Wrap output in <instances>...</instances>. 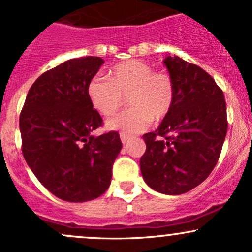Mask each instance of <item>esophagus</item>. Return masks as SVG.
<instances>
[{
  "label": "esophagus",
  "instance_id": "1",
  "mask_svg": "<svg viewBox=\"0 0 252 252\" xmlns=\"http://www.w3.org/2000/svg\"><path fill=\"white\" fill-rule=\"evenodd\" d=\"M120 136H121V140L123 143H126L129 140H130V135L126 134V132H121Z\"/></svg>",
  "mask_w": 252,
  "mask_h": 252
}]
</instances>
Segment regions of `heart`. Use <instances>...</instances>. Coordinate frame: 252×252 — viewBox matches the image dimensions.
Wrapping results in <instances>:
<instances>
[{
  "instance_id": "obj_1",
  "label": "heart",
  "mask_w": 252,
  "mask_h": 252,
  "mask_svg": "<svg viewBox=\"0 0 252 252\" xmlns=\"http://www.w3.org/2000/svg\"><path fill=\"white\" fill-rule=\"evenodd\" d=\"M87 93L93 107L104 116L115 115L128 96L130 109L107 121L112 130L140 132L152 120L161 121L171 112L176 99L172 76L164 70H154L148 63L129 60L110 69L109 79L94 76Z\"/></svg>"
}]
</instances>
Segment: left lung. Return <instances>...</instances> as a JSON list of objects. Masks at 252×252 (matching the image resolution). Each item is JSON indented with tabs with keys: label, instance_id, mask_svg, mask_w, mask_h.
Wrapping results in <instances>:
<instances>
[{
	"label": "left lung",
	"instance_id": "1",
	"mask_svg": "<svg viewBox=\"0 0 252 252\" xmlns=\"http://www.w3.org/2000/svg\"><path fill=\"white\" fill-rule=\"evenodd\" d=\"M164 64L175 82V104L156 131L143 135L140 168L152 189L181 195L202 183L219 160L228 126L226 101L198 65L178 56H167Z\"/></svg>",
	"mask_w": 252,
	"mask_h": 252
}]
</instances>
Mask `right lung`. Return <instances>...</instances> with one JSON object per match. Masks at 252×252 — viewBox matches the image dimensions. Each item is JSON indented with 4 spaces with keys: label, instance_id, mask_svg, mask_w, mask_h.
Here are the masks:
<instances>
[{
    "label": "right lung",
    "instance_id": "obj_1",
    "mask_svg": "<svg viewBox=\"0 0 252 252\" xmlns=\"http://www.w3.org/2000/svg\"><path fill=\"white\" fill-rule=\"evenodd\" d=\"M103 63L87 56L45 71L31 86L20 113L27 165L50 192L68 202L94 200L106 191L122 148L117 131L91 135L103 118L87 87Z\"/></svg>",
    "mask_w": 252,
    "mask_h": 252
}]
</instances>
